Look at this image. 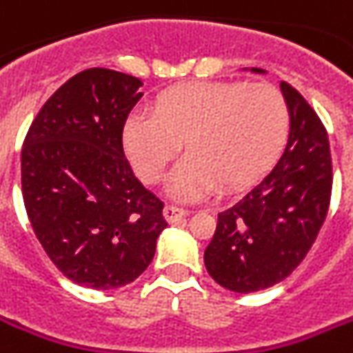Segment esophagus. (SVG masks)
<instances>
[{
  "instance_id": "1",
  "label": "esophagus",
  "mask_w": 353,
  "mask_h": 353,
  "mask_svg": "<svg viewBox=\"0 0 353 353\" xmlns=\"http://www.w3.org/2000/svg\"><path fill=\"white\" fill-rule=\"evenodd\" d=\"M189 214V210L187 208H181V207H176V205H166L164 208V216H166L168 222H179V220H183V218Z\"/></svg>"
}]
</instances>
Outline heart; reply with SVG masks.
Segmentation results:
<instances>
[{"label":"heart","instance_id":"b5f03b06","mask_svg":"<svg viewBox=\"0 0 353 353\" xmlns=\"http://www.w3.org/2000/svg\"><path fill=\"white\" fill-rule=\"evenodd\" d=\"M154 119L129 117L127 157L143 181L157 185L185 143L189 157L172 177L174 193L199 199L236 193L257 179L284 141L288 104L270 83H185L160 92Z\"/></svg>","mask_w":353,"mask_h":353}]
</instances>
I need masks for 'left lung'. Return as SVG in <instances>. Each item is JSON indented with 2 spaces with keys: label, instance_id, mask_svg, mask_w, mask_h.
<instances>
[{
  "label": "left lung",
  "instance_id": "8db88e82",
  "mask_svg": "<svg viewBox=\"0 0 353 353\" xmlns=\"http://www.w3.org/2000/svg\"><path fill=\"white\" fill-rule=\"evenodd\" d=\"M280 88L290 112L284 152L241 201L218 212L216 232L205 249L208 274L239 294L290 276L315 243L330 205L327 129L294 86L282 81Z\"/></svg>",
  "mask_w": 353,
  "mask_h": 353
}]
</instances>
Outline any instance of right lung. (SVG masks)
Masks as SVG:
<instances>
[{
  "instance_id": "obj_1",
  "label": "right lung",
  "mask_w": 353,
  "mask_h": 353,
  "mask_svg": "<svg viewBox=\"0 0 353 353\" xmlns=\"http://www.w3.org/2000/svg\"><path fill=\"white\" fill-rule=\"evenodd\" d=\"M141 85L114 69H85L46 100L23 143L26 216L46 255L81 286L133 282L168 226L164 203L137 179L123 152Z\"/></svg>"
}]
</instances>
